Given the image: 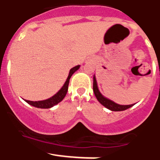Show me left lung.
Returning a JSON list of instances; mask_svg holds the SVG:
<instances>
[{"instance_id":"left-lung-1","label":"left lung","mask_w":160,"mask_h":160,"mask_svg":"<svg viewBox=\"0 0 160 160\" xmlns=\"http://www.w3.org/2000/svg\"><path fill=\"white\" fill-rule=\"evenodd\" d=\"M93 92L96 96V99L98 101L100 102L102 105H103L105 108L110 109L111 111H114V112H119V111H124L126 109L132 107L134 104L130 105H119L118 103H116L115 102L112 101V100H108L107 98H105L104 96H102L101 93L100 92V91L98 89L97 83H96V77H93Z\"/></svg>"}]
</instances>
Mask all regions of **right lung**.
Returning <instances> with one entry per match:
<instances>
[{
	"label": "right lung",
	"mask_w": 160,
	"mask_h": 160,
	"mask_svg": "<svg viewBox=\"0 0 160 160\" xmlns=\"http://www.w3.org/2000/svg\"><path fill=\"white\" fill-rule=\"evenodd\" d=\"M80 65H77L76 67L72 68L69 72V75L68 77L67 80H66L65 83L64 84L61 89L59 91L57 94H55L53 96H52L51 98L48 99V100H41V101H30V100H24L28 103H29L30 105L33 106V107L39 108H50L53 107L54 105L57 104L58 103H60L61 100L64 98V96H66L68 92V83H69V80L71 78V77L72 76L73 73L77 70L79 69Z\"/></svg>",
	"instance_id": "add662e5"
}]
</instances>
